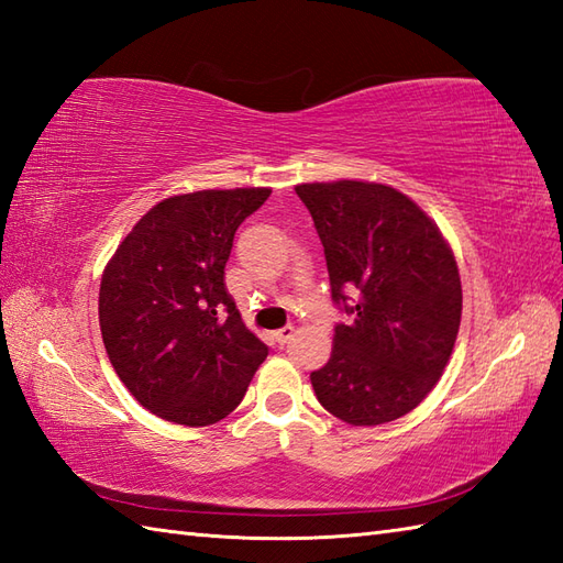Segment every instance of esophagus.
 I'll return each mask as SVG.
<instances>
[{
  "label": "esophagus",
  "mask_w": 563,
  "mask_h": 563,
  "mask_svg": "<svg viewBox=\"0 0 563 563\" xmlns=\"http://www.w3.org/2000/svg\"><path fill=\"white\" fill-rule=\"evenodd\" d=\"M292 333H295L292 327H283V329H278V331H273V341L278 343V345H285V343H288V341L292 339Z\"/></svg>",
  "instance_id": "esophagus-1"
}]
</instances>
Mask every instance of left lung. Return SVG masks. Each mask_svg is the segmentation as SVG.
Wrapping results in <instances>:
<instances>
[{
    "label": "left lung",
    "mask_w": 563,
    "mask_h": 563,
    "mask_svg": "<svg viewBox=\"0 0 563 563\" xmlns=\"http://www.w3.org/2000/svg\"><path fill=\"white\" fill-rule=\"evenodd\" d=\"M295 190L324 244L333 302L353 317L309 375L317 399L351 426L397 421L435 387L457 341V261L438 224L387 184L343 178Z\"/></svg>",
    "instance_id": "1"
}]
</instances>
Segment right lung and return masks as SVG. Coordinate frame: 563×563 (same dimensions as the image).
<instances>
[{
	"instance_id": "1",
	"label": "right lung",
	"mask_w": 563,
	"mask_h": 563,
	"mask_svg": "<svg viewBox=\"0 0 563 563\" xmlns=\"http://www.w3.org/2000/svg\"><path fill=\"white\" fill-rule=\"evenodd\" d=\"M268 196L271 188H212L164 198L106 263V353L128 391L164 421H222L266 361V343L224 288V266L236 227Z\"/></svg>"
}]
</instances>
